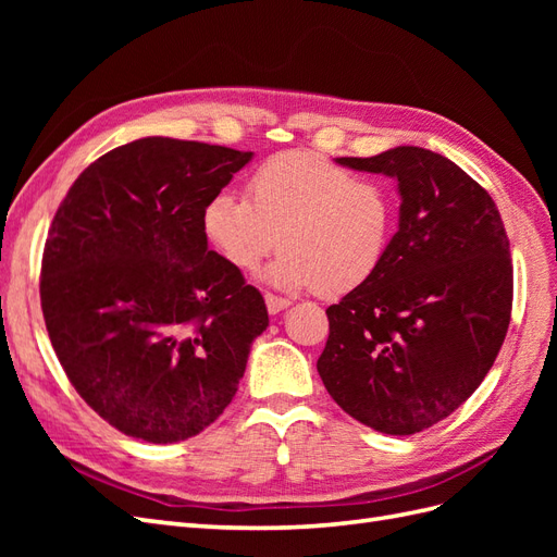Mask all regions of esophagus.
Wrapping results in <instances>:
<instances>
[{"instance_id":"34e87169","label":"esophagus","mask_w":557,"mask_h":557,"mask_svg":"<svg viewBox=\"0 0 557 557\" xmlns=\"http://www.w3.org/2000/svg\"><path fill=\"white\" fill-rule=\"evenodd\" d=\"M264 305H267V311H269V313H278V311H283V309H288V307H290V299H285V297H278V295L267 293V295H264Z\"/></svg>"}]
</instances>
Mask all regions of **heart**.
I'll return each instance as SVG.
<instances>
[{"mask_svg":"<svg viewBox=\"0 0 557 557\" xmlns=\"http://www.w3.org/2000/svg\"><path fill=\"white\" fill-rule=\"evenodd\" d=\"M209 244L242 272H252L278 246L262 278L281 290L348 295L372 281L391 252L397 195L332 160L285 150L264 160L248 197L221 190L201 211Z\"/></svg>","mask_w":557,"mask_h":557,"instance_id":"heart-1","label":"heart"}]
</instances>
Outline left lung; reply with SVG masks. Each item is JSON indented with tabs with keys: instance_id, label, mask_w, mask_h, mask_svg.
Wrapping results in <instances>:
<instances>
[{
	"instance_id": "obj_1",
	"label": "left lung",
	"mask_w": 557,
	"mask_h": 557,
	"mask_svg": "<svg viewBox=\"0 0 557 557\" xmlns=\"http://www.w3.org/2000/svg\"><path fill=\"white\" fill-rule=\"evenodd\" d=\"M336 162L395 178L401 205L379 274L327 309L318 374L362 425L423 432L469 399L504 344L513 301L509 237L493 197L428 148Z\"/></svg>"
}]
</instances>
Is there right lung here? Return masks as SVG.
<instances>
[{
  "label": "right lung",
  "instance_id": "add662e5",
  "mask_svg": "<svg viewBox=\"0 0 557 557\" xmlns=\"http://www.w3.org/2000/svg\"><path fill=\"white\" fill-rule=\"evenodd\" d=\"M252 153L146 137L83 172L48 230L41 309L88 407L148 444L190 440L225 411L269 315L209 250L201 211Z\"/></svg>",
  "mask_w": 557,
  "mask_h": 557
}]
</instances>
